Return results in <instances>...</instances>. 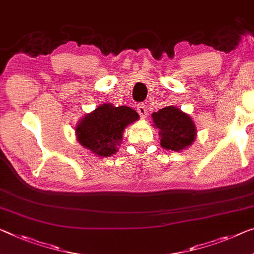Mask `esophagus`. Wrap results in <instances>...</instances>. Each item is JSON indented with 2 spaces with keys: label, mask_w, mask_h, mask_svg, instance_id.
<instances>
[{
  "label": "esophagus",
  "mask_w": 254,
  "mask_h": 254,
  "mask_svg": "<svg viewBox=\"0 0 254 254\" xmlns=\"http://www.w3.org/2000/svg\"><path fill=\"white\" fill-rule=\"evenodd\" d=\"M137 112L140 116V118H145V117L147 116V108L145 104H138L137 105Z\"/></svg>",
  "instance_id": "esophagus-1"
}]
</instances>
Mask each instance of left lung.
Listing matches in <instances>:
<instances>
[{"instance_id":"1","label":"left lung","mask_w":254,"mask_h":254,"mask_svg":"<svg viewBox=\"0 0 254 254\" xmlns=\"http://www.w3.org/2000/svg\"><path fill=\"white\" fill-rule=\"evenodd\" d=\"M154 126L160 130L161 146L167 150L181 151L195 139L196 129L189 115L175 107L163 108L152 115Z\"/></svg>"}]
</instances>
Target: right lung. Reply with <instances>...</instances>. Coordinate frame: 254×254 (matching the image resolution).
<instances>
[{
	"mask_svg": "<svg viewBox=\"0 0 254 254\" xmlns=\"http://www.w3.org/2000/svg\"><path fill=\"white\" fill-rule=\"evenodd\" d=\"M137 119L138 114L129 107L103 104L78 124V142L100 157H110L117 152L125 128Z\"/></svg>",
	"mask_w": 254,
	"mask_h": 254,
	"instance_id": "1",
	"label": "right lung"
}]
</instances>
